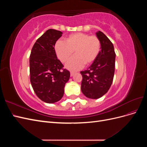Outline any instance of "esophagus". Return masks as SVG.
Listing matches in <instances>:
<instances>
[{
    "label": "esophagus",
    "mask_w": 147,
    "mask_h": 147,
    "mask_svg": "<svg viewBox=\"0 0 147 147\" xmlns=\"http://www.w3.org/2000/svg\"><path fill=\"white\" fill-rule=\"evenodd\" d=\"M74 74H75V72H70V77H72L74 75Z\"/></svg>",
    "instance_id": "obj_1"
}]
</instances>
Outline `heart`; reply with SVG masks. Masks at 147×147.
<instances>
[{
    "mask_svg": "<svg viewBox=\"0 0 147 147\" xmlns=\"http://www.w3.org/2000/svg\"><path fill=\"white\" fill-rule=\"evenodd\" d=\"M56 55L62 63H65L72 56L75 55L66 64L71 70H77L86 65H91L100 51L101 42L96 35L77 32L69 35L65 42L59 40L55 46Z\"/></svg>",
    "mask_w": 147,
    "mask_h": 147,
    "instance_id": "b5f03b06",
    "label": "heart"
}]
</instances>
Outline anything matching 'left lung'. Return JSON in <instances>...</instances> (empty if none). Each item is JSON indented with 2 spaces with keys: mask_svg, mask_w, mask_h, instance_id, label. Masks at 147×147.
Masks as SVG:
<instances>
[{
  "mask_svg": "<svg viewBox=\"0 0 147 147\" xmlns=\"http://www.w3.org/2000/svg\"><path fill=\"white\" fill-rule=\"evenodd\" d=\"M101 42V50L97 59L88 69L81 71L83 94L90 99H98L106 94L112 85L115 65L113 43L101 31L96 32Z\"/></svg>",
  "mask_w": 147,
  "mask_h": 147,
  "instance_id": "8db88e82",
  "label": "left lung"
}]
</instances>
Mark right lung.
<instances>
[{
  "mask_svg": "<svg viewBox=\"0 0 147 147\" xmlns=\"http://www.w3.org/2000/svg\"><path fill=\"white\" fill-rule=\"evenodd\" d=\"M62 34L59 30H47L34 43L30 55L31 84L38 98L48 104L61 99L70 78V72L63 68L55 50L56 42Z\"/></svg>",
  "mask_w": 147,
  "mask_h": 147,
  "instance_id": "add662e5",
  "label": "right lung"
}]
</instances>
